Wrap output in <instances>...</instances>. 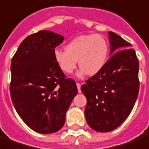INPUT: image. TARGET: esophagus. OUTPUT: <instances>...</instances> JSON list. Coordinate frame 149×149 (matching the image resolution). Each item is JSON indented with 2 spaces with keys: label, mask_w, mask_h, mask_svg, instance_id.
<instances>
[{
  "label": "esophagus",
  "mask_w": 149,
  "mask_h": 149,
  "mask_svg": "<svg viewBox=\"0 0 149 149\" xmlns=\"http://www.w3.org/2000/svg\"><path fill=\"white\" fill-rule=\"evenodd\" d=\"M76 86L78 87V91H79V93L81 92V89H80V87H81V84L79 83H76Z\"/></svg>",
  "instance_id": "obj_1"
}]
</instances>
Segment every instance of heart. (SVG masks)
<instances>
[{
    "instance_id": "1",
    "label": "heart",
    "mask_w": 149,
    "mask_h": 149,
    "mask_svg": "<svg viewBox=\"0 0 149 149\" xmlns=\"http://www.w3.org/2000/svg\"><path fill=\"white\" fill-rule=\"evenodd\" d=\"M65 49L54 50L55 62L63 72L71 74L79 60V77L100 73L106 65L109 50L106 39L100 34L78 36L66 44Z\"/></svg>"
}]
</instances>
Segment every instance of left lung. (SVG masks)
Returning a JSON list of instances; mask_svg holds the SVG:
<instances>
[{"instance_id":"8db88e82","label":"left lung","mask_w":149,"mask_h":149,"mask_svg":"<svg viewBox=\"0 0 149 149\" xmlns=\"http://www.w3.org/2000/svg\"><path fill=\"white\" fill-rule=\"evenodd\" d=\"M111 57L103 69L81 86L86 98L85 116L93 130L116 129L129 116L136 101L140 82L139 62L132 45L108 32Z\"/></svg>"}]
</instances>
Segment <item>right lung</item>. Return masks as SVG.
<instances>
[{
    "mask_svg": "<svg viewBox=\"0 0 149 149\" xmlns=\"http://www.w3.org/2000/svg\"><path fill=\"white\" fill-rule=\"evenodd\" d=\"M63 36L40 30L23 40L11 61L10 95L17 112L38 133L59 131L66 111L78 93L76 83L67 79L54 60L55 47Z\"/></svg>",
    "mask_w": 149,
    "mask_h": 149,
    "instance_id": "1",
    "label": "right lung"
}]
</instances>
